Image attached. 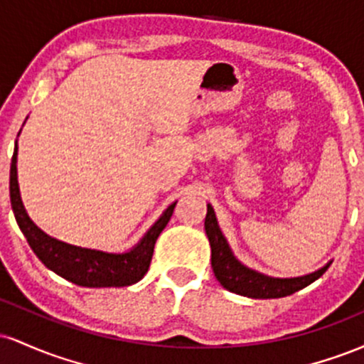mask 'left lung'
Wrapping results in <instances>:
<instances>
[{"instance_id": "8db88e82", "label": "left lung", "mask_w": 364, "mask_h": 364, "mask_svg": "<svg viewBox=\"0 0 364 364\" xmlns=\"http://www.w3.org/2000/svg\"><path fill=\"white\" fill-rule=\"evenodd\" d=\"M205 232L210 241L212 248V269L219 281L228 291L236 292V294L248 296L255 299H269V298H284V296L294 294L296 291L310 286L316 279L325 274L328 265L323 269L316 270L310 275L294 279H274L269 275H262L248 267L241 265L236 260L235 255L229 250L228 241L220 232L217 219L214 214V208L207 205V217H205Z\"/></svg>"}]
</instances>
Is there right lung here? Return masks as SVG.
Listing matches in <instances>:
<instances>
[{"instance_id":"1","label":"right lung","mask_w":364,"mask_h":364,"mask_svg":"<svg viewBox=\"0 0 364 364\" xmlns=\"http://www.w3.org/2000/svg\"><path fill=\"white\" fill-rule=\"evenodd\" d=\"M10 200L18 228L22 229L27 243L39 260L63 279L83 287H123L139 282L147 274L157 237L168 225L176 207V203L169 205L161 219L150 228L144 240L128 253H104L66 245L46 235L28 219L20 200L16 181V145L10 168Z\"/></svg>"}]
</instances>
